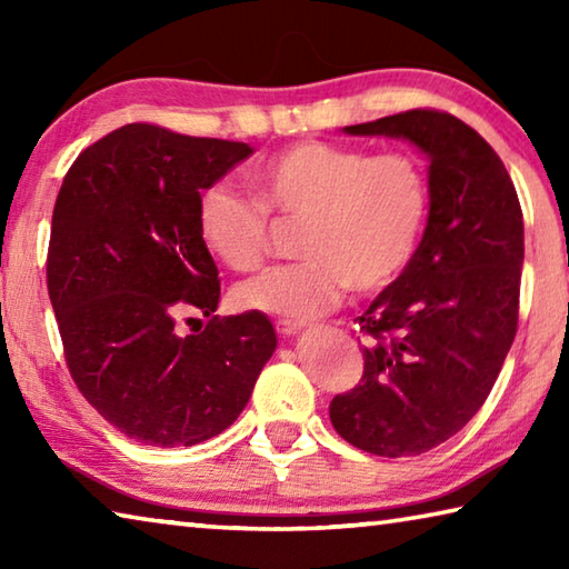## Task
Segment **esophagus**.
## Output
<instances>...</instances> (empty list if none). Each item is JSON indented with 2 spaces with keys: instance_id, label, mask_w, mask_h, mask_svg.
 Returning a JSON list of instances; mask_svg holds the SVG:
<instances>
[{
  "instance_id": "1",
  "label": "esophagus",
  "mask_w": 569,
  "mask_h": 569,
  "mask_svg": "<svg viewBox=\"0 0 569 569\" xmlns=\"http://www.w3.org/2000/svg\"><path fill=\"white\" fill-rule=\"evenodd\" d=\"M276 331L281 333V336H293V333L301 331V323L288 321V319H281V321H276Z\"/></svg>"
}]
</instances>
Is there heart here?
Here are the masks:
<instances>
[{"instance_id":"obj_1","label":"heart","mask_w":569,"mask_h":569,"mask_svg":"<svg viewBox=\"0 0 569 569\" xmlns=\"http://www.w3.org/2000/svg\"><path fill=\"white\" fill-rule=\"evenodd\" d=\"M256 198L216 182L198 200L203 246L230 271L263 266L271 213L301 220L298 256L236 288V301L263 313L311 319L343 293H379L407 271L429 218V182L407 152L306 140L278 150L248 172Z\"/></svg>"}]
</instances>
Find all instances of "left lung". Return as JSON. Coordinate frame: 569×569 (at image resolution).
I'll return each mask as SVG.
<instances>
[{
  "mask_svg": "<svg viewBox=\"0 0 569 569\" xmlns=\"http://www.w3.org/2000/svg\"><path fill=\"white\" fill-rule=\"evenodd\" d=\"M343 132L417 146L429 218L407 271L356 319L363 377L333 397L331 423L369 455H423L481 409L515 341L522 208L505 162L455 114L409 110Z\"/></svg>",
  "mask_w": 569,
  "mask_h": 569,
  "instance_id": "left-lung-1",
  "label": "left lung"
}]
</instances>
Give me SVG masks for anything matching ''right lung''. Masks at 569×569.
Listing matches in <instances>:
<instances>
[{"label":"right lung","instance_id":"1","mask_svg":"<svg viewBox=\"0 0 569 569\" xmlns=\"http://www.w3.org/2000/svg\"><path fill=\"white\" fill-rule=\"evenodd\" d=\"M250 156L246 142L132 122L82 150L57 196L47 288L67 366L140 445L226 431L276 351L268 316H213L218 268L198 230L200 192ZM188 310L211 316L200 335L177 331Z\"/></svg>","mask_w":569,"mask_h":569}]
</instances>
